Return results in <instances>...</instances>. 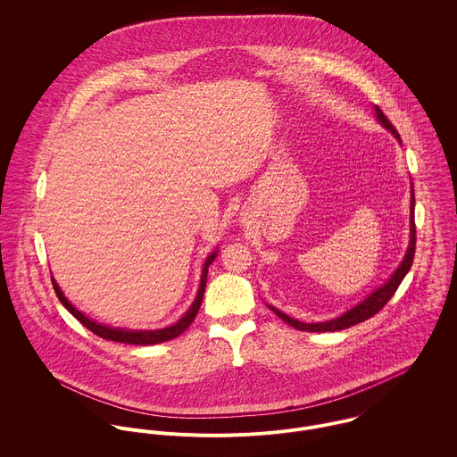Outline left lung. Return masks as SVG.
<instances>
[{
  "mask_svg": "<svg viewBox=\"0 0 457 457\" xmlns=\"http://www.w3.org/2000/svg\"><path fill=\"white\" fill-rule=\"evenodd\" d=\"M377 111V118L378 121L391 131L392 135L401 142V137L397 130L394 129L391 121L386 118V114L380 111V107H375ZM413 209H415V196H413V185H411V205H410V245H408V250L404 253V259L399 263V267L394 270L389 281L386 285H382L380 288H377L371 295H368L362 303H359L357 306H353L352 310H348L346 313H343L341 317L337 319H332L328 322H317V324H304V322H299L285 313H281L279 310L269 306L283 322H287L288 326L294 327V328H299V330H306V332H332V330H343V328H348V327L355 326V324H361L368 319H371L373 315H377L391 299L392 295L395 294L397 287L401 285L403 278L408 274L411 263H413V257H415V218H413Z\"/></svg>",
  "mask_w": 457,
  "mask_h": 457,
  "instance_id": "8db88e82",
  "label": "left lung"
}]
</instances>
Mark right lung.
<instances>
[{
	"label": "right lung",
	"instance_id": "obj_1",
	"mask_svg": "<svg viewBox=\"0 0 457 457\" xmlns=\"http://www.w3.org/2000/svg\"><path fill=\"white\" fill-rule=\"evenodd\" d=\"M218 255V250H214L204 263V269H202V278H200V287H198V292H196L195 301L194 304L190 306V310L185 313V317L181 320H178L174 326L165 327V328H156V330H127V328H116V327L102 326V324H96L93 322L91 319H87L84 313H80L77 308H73L71 303H68L62 288L58 287V283L54 281L53 278V287L56 290V295L58 299L62 301V304L65 306L66 310L82 324L86 328H89L93 334L104 337V339H109V341H116V343H130V345H156V343H163V341H169V339H174L178 336H181L188 327L192 326V322L195 320L196 313L200 310V304H202V299H204V292H205V281H207V267L212 263V261L216 259Z\"/></svg>",
	"mask_w": 457,
	"mask_h": 457
}]
</instances>
